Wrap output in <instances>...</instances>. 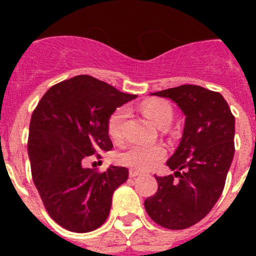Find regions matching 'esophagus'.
<instances>
[{
  "label": "esophagus",
  "mask_w": 256,
  "mask_h": 256,
  "mask_svg": "<svg viewBox=\"0 0 256 256\" xmlns=\"http://www.w3.org/2000/svg\"><path fill=\"white\" fill-rule=\"evenodd\" d=\"M137 176H141V172H137V170H133V169H130V178H134V177H137Z\"/></svg>",
  "instance_id": "obj_1"
}]
</instances>
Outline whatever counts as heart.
Returning <instances> with one entry per match:
<instances>
[{"instance_id":"1","label":"heart","mask_w":256,"mask_h":256,"mask_svg":"<svg viewBox=\"0 0 256 256\" xmlns=\"http://www.w3.org/2000/svg\"><path fill=\"white\" fill-rule=\"evenodd\" d=\"M141 112L152 124L159 128L168 126L174 116L170 104L162 100H146L142 102ZM126 110L116 108L108 120V134L112 142H120L123 138V123L126 120ZM166 150L162 144H130L120 154L116 160L120 164L137 170H150L164 160Z\"/></svg>"}]
</instances>
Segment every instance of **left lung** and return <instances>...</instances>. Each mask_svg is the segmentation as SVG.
<instances>
[{
  "label": "left lung",
  "instance_id": "obj_1",
  "mask_svg": "<svg viewBox=\"0 0 256 256\" xmlns=\"http://www.w3.org/2000/svg\"><path fill=\"white\" fill-rule=\"evenodd\" d=\"M151 94L174 101L186 120L180 146L166 162L174 176H155L159 188L144 200V209L162 227L184 230L205 218L223 192L234 155V116L224 97L200 86Z\"/></svg>",
  "mask_w": 256,
  "mask_h": 256
}]
</instances>
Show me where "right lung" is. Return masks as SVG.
I'll list each match as a JSON object with an SVG mask.
<instances>
[{"label":"right lung","mask_w":256,"mask_h":256,"mask_svg":"<svg viewBox=\"0 0 256 256\" xmlns=\"http://www.w3.org/2000/svg\"><path fill=\"white\" fill-rule=\"evenodd\" d=\"M136 97L91 76H76L52 86L32 114V177L50 216L65 230L91 232L108 219L112 194L128 180V169L110 165L98 173L83 162L112 150L108 118Z\"/></svg>","instance_id":"obj_1"}]
</instances>
